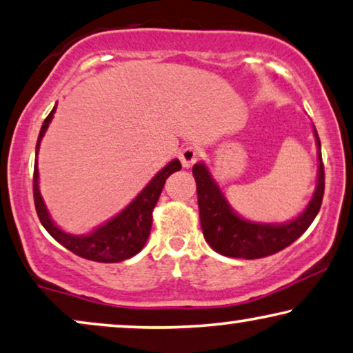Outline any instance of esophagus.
<instances>
[{"label":"esophagus","instance_id":"1","mask_svg":"<svg viewBox=\"0 0 353 353\" xmlns=\"http://www.w3.org/2000/svg\"><path fill=\"white\" fill-rule=\"evenodd\" d=\"M201 152L200 148L193 147V145H187L183 147L181 152H179V158H181V163L183 168H190L193 163L198 161V158H200Z\"/></svg>","mask_w":353,"mask_h":353}]
</instances>
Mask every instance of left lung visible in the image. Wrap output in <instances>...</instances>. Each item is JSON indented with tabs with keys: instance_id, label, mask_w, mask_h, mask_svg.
Here are the masks:
<instances>
[{
	"instance_id": "1",
	"label": "left lung",
	"mask_w": 353,
	"mask_h": 353,
	"mask_svg": "<svg viewBox=\"0 0 353 353\" xmlns=\"http://www.w3.org/2000/svg\"><path fill=\"white\" fill-rule=\"evenodd\" d=\"M315 131L319 145V183L309 206L294 221L286 224H256L241 219L228 206L221 188L211 177L203 163L193 166V177L196 181L198 210L203 235L212 250L227 257L238 259H261L285 250L294 243L319 214L325 193V168L321 160V143L319 132Z\"/></svg>"
}]
</instances>
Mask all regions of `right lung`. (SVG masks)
I'll list each match as a JSON object with an SVG mask.
<instances>
[{
  "instance_id": "right-lung-1",
  "label": "right lung",
  "mask_w": 353,
  "mask_h": 353,
  "mask_svg": "<svg viewBox=\"0 0 353 353\" xmlns=\"http://www.w3.org/2000/svg\"><path fill=\"white\" fill-rule=\"evenodd\" d=\"M56 107L52 108L51 113L44 120L41 131H39L38 142H37V157L39 142L46 132V129L51 123ZM182 168L181 161L172 160L170 165H166L158 174L148 182V185L134 198V201L125 208L120 214L113 217L107 224L96 228L92 233L84 236L70 235V233L62 232L48 214L46 206H44L41 193L38 188V165L34 160V171H33V200L37 214L39 217L43 227L46 228L54 240H57L62 246H65L73 254L84 259L94 262H121L129 257L136 256L139 251L145 245L148 235L152 230L153 221V210H155L158 198L161 195L163 187H165L166 179L172 172L179 171Z\"/></svg>"
}]
</instances>
